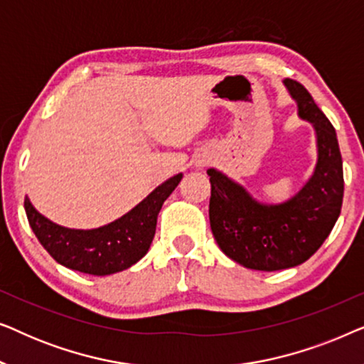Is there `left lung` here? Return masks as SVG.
Masks as SVG:
<instances>
[{
    "instance_id": "8db88e82",
    "label": "left lung",
    "mask_w": 364,
    "mask_h": 364,
    "mask_svg": "<svg viewBox=\"0 0 364 364\" xmlns=\"http://www.w3.org/2000/svg\"><path fill=\"white\" fill-rule=\"evenodd\" d=\"M285 86L300 117L316 132L318 162L306 186L285 203L265 205L215 168L207 171L213 237L228 258L252 270L275 272L306 262L330 235L341 212L345 181L335 127L303 84L285 79Z\"/></svg>"
}]
</instances>
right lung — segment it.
<instances>
[{"instance_id": "add662e5", "label": "right lung", "mask_w": 364, "mask_h": 364, "mask_svg": "<svg viewBox=\"0 0 364 364\" xmlns=\"http://www.w3.org/2000/svg\"><path fill=\"white\" fill-rule=\"evenodd\" d=\"M181 178L182 173L168 178L126 215L92 230L56 225L43 217L28 197L24 198V208L34 235L54 260L71 270L104 277L126 270L146 255L156 235L162 203Z\"/></svg>"}]
</instances>
